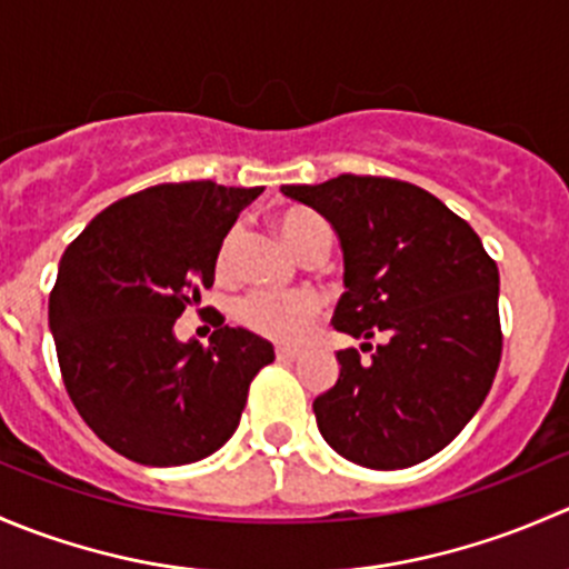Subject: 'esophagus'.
Returning <instances> with one entry per match:
<instances>
[{"label":"esophagus","mask_w":569,"mask_h":569,"mask_svg":"<svg viewBox=\"0 0 569 569\" xmlns=\"http://www.w3.org/2000/svg\"><path fill=\"white\" fill-rule=\"evenodd\" d=\"M274 355H278V360H297V358H300V349L278 347V349H274Z\"/></svg>","instance_id":"esophagus-1"}]
</instances>
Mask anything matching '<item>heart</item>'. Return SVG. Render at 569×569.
Wrapping results in <instances>:
<instances>
[{"mask_svg": "<svg viewBox=\"0 0 569 569\" xmlns=\"http://www.w3.org/2000/svg\"><path fill=\"white\" fill-rule=\"evenodd\" d=\"M274 226H278L280 237L286 239L291 250L300 258L313 256V252H325L330 248V226L317 214V211L306 209V206H286L274 214ZM233 239L237 231L228 233L222 239L220 256H217V269H228L233 252ZM319 313V300L308 291L300 295H272V291H252L237 302L233 317L242 327H248L256 336L269 338V341L291 343L306 332L313 317Z\"/></svg>", "mask_w": 569, "mask_h": 569, "instance_id": "1", "label": "heart"}]
</instances>
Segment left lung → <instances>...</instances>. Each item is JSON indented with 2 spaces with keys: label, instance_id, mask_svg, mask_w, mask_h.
Wrapping results in <instances>:
<instances>
[{
  "label": "left lung",
  "instance_id": "1",
  "mask_svg": "<svg viewBox=\"0 0 569 569\" xmlns=\"http://www.w3.org/2000/svg\"><path fill=\"white\" fill-rule=\"evenodd\" d=\"M338 233L343 286L332 327L363 338L338 352L317 396L319 432L349 462L410 468L462 432L501 363L498 267L443 200L396 178L343 173L286 183ZM371 337L383 343L371 348Z\"/></svg>",
  "mask_w": 569,
  "mask_h": 569
}]
</instances>
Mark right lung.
<instances>
[{
  "label": "right lung",
  "mask_w": 569,
  "mask_h": 569,
  "mask_svg": "<svg viewBox=\"0 0 569 569\" xmlns=\"http://www.w3.org/2000/svg\"><path fill=\"white\" fill-rule=\"evenodd\" d=\"M263 187L159 183L107 206L68 244L49 297L62 382L90 429L153 468L198 462L239 427L272 343L222 319L209 347L173 325L214 283L222 239Z\"/></svg>",
  "instance_id": "right-lung-1"
}]
</instances>
